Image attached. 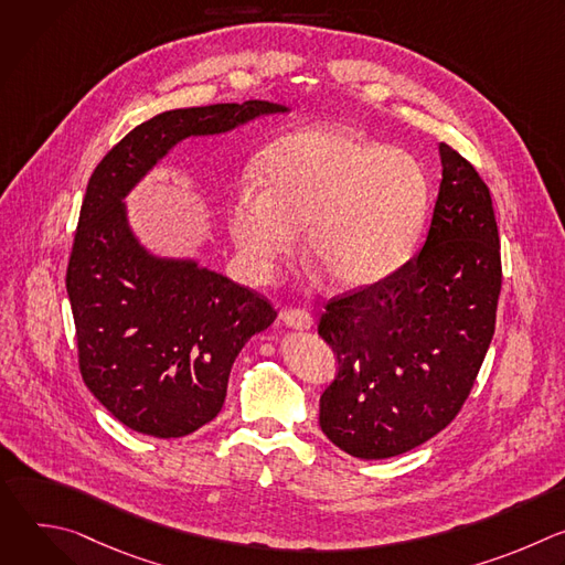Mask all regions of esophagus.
Returning a JSON list of instances; mask_svg holds the SVG:
<instances>
[{"label": "esophagus", "instance_id": "esophagus-1", "mask_svg": "<svg viewBox=\"0 0 565 565\" xmlns=\"http://www.w3.org/2000/svg\"><path fill=\"white\" fill-rule=\"evenodd\" d=\"M279 319H281V324H286L288 329H295V331H310L315 324L312 315L301 308H286L279 312Z\"/></svg>", "mask_w": 565, "mask_h": 565}]
</instances>
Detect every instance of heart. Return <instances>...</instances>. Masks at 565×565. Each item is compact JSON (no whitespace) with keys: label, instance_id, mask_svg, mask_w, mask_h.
Segmentation results:
<instances>
[{"label":"heart","instance_id":"1","mask_svg":"<svg viewBox=\"0 0 565 565\" xmlns=\"http://www.w3.org/2000/svg\"><path fill=\"white\" fill-rule=\"evenodd\" d=\"M227 212L250 279L266 284L306 225L303 250L331 284L382 281L409 257L429 205L418 160L349 129H303L270 142Z\"/></svg>","mask_w":565,"mask_h":565}]
</instances>
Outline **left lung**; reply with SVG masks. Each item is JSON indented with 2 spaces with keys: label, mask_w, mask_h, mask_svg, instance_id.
<instances>
[{
  "label": "left lung",
  "mask_w": 565,
  "mask_h": 565,
  "mask_svg": "<svg viewBox=\"0 0 565 565\" xmlns=\"http://www.w3.org/2000/svg\"><path fill=\"white\" fill-rule=\"evenodd\" d=\"M443 181L429 230L405 266L327 303L317 333L338 358L319 427L362 460L405 454L460 412L490 349L501 292L492 196L440 142Z\"/></svg>",
  "instance_id": "8db88e82"
}]
</instances>
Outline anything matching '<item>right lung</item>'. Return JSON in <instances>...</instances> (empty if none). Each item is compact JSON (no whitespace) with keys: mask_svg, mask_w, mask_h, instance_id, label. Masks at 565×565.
I'll return each mask as SVG.
<instances>
[{"mask_svg":"<svg viewBox=\"0 0 565 565\" xmlns=\"http://www.w3.org/2000/svg\"><path fill=\"white\" fill-rule=\"evenodd\" d=\"M288 111L268 100L163 111L131 129L89 179L66 268L77 360L100 405L138 434L181 438L214 420L238 351L277 312L194 259L147 250L125 199L185 138Z\"/></svg>","mask_w":565,"mask_h":565,"instance_id":"1","label":"right lung"}]
</instances>
